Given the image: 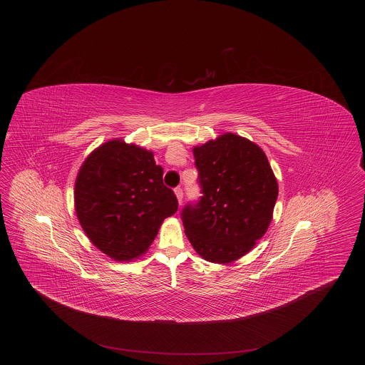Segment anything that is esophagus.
I'll list each match as a JSON object with an SVG mask.
<instances>
[{
    "label": "esophagus",
    "instance_id": "esophagus-1",
    "mask_svg": "<svg viewBox=\"0 0 365 365\" xmlns=\"http://www.w3.org/2000/svg\"><path fill=\"white\" fill-rule=\"evenodd\" d=\"M175 194H176V198H178L179 205H182V201H183V190H182L180 187H176V189H175Z\"/></svg>",
    "mask_w": 365,
    "mask_h": 365
}]
</instances>
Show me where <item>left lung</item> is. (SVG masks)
<instances>
[{
	"label": "left lung",
	"instance_id": "left-lung-1",
	"mask_svg": "<svg viewBox=\"0 0 365 365\" xmlns=\"http://www.w3.org/2000/svg\"><path fill=\"white\" fill-rule=\"evenodd\" d=\"M192 153L202 195L180 213L185 232L202 259L238 260L272 220L277 178L260 146L231 133L195 146Z\"/></svg>",
	"mask_w": 365,
	"mask_h": 365
}]
</instances>
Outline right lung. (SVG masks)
I'll return each instance as SVG.
<instances>
[{"instance_id": "1", "label": "right lung", "mask_w": 365, "mask_h": 365, "mask_svg": "<svg viewBox=\"0 0 365 365\" xmlns=\"http://www.w3.org/2000/svg\"><path fill=\"white\" fill-rule=\"evenodd\" d=\"M153 153L122 139L105 142L82 164L75 210L88 240L118 261L142 256L165 217L178 210Z\"/></svg>"}]
</instances>
